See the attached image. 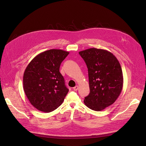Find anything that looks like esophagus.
<instances>
[{"instance_id": "esophagus-1", "label": "esophagus", "mask_w": 146, "mask_h": 146, "mask_svg": "<svg viewBox=\"0 0 146 146\" xmlns=\"http://www.w3.org/2000/svg\"><path fill=\"white\" fill-rule=\"evenodd\" d=\"M78 86H75V87H73V89H74V90H75V91H77V90H78Z\"/></svg>"}]
</instances>
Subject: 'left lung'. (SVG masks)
<instances>
[{"mask_svg":"<svg viewBox=\"0 0 146 146\" xmlns=\"http://www.w3.org/2000/svg\"><path fill=\"white\" fill-rule=\"evenodd\" d=\"M88 68L90 93L86 106L101 111L112 105L123 88V77L120 63L111 52L91 48L79 52Z\"/></svg>","mask_w":146,"mask_h":146,"instance_id":"1","label":"left lung"}]
</instances>
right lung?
Masks as SVG:
<instances>
[{
  "label": "right lung",
  "instance_id": "right-lung-1",
  "mask_svg": "<svg viewBox=\"0 0 146 146\" xmlns=\"http://www.w3.org/2000/svg\"><path fill=\"white\" fill-rule=\"evenodd\" d=\"M69 53L59 49L44 51L35 57L25 69L23 89L31 104L40 111H53L67 95L69 89L59 68Z\"/></svg>",
  "mask_w": 146,
  "mask_h": 146
}]
</instances>
